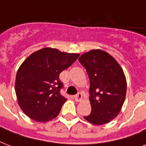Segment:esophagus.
<instances>
[{
  "label": "esophagus",
  "instance_id": "esophagus-1",
  "mask_svg": "<svg viewBox=\"0 0 146 146\" xmlns=\"http://www.w3.org/2000/svg\"><path fill=\"white\" fill-rule=\"evenodd\" d=\"M74 98H75V100L76 101V102H80L81 100L82 99V93H80V92H79L78 94H76L75 96H74Z\"/></svg>",
  "mask_w": 146,
  "mask_h": 146
}]
</instances>
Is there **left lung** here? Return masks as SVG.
I'll return each instance as SVG.
<instances>
[{"label":"left lung","mask_w":146,"mask_h":146,"mask_svg":"<svg viewBox=\"0 0 146 146\" xmlns=\"http://www.w3.org/2000/svg\"><path fill=\"white\" fill-rule=\"evenodd\" d=\"M90 81L92 111L84 118L95 125L109 123L117 116L124 102L127 81L122 68L108 53L92 50L79 58Z\"/></svg>","instance_id":"left-lung-1"}]
</instances>
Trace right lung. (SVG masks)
I'll use <instances>...</instances> for the list:
<instances>
[{
  "mask_svg": "<svg viewBox=\"0 0 146 146\" xmlns=\"http://www.w3.org/2000/svg\"><path fill=\"white\" fill-rule=\"evenodd\" d=\"M79 54H68L44 48L33 53L17 71L15 89L20 108L31 119L44 123L59 114L66 98L60 94L62 71L77 60Z\"/></svg>",
  "mask_w": 146,
  "mask_h": 146,
  "instance_id": "add662e5",
  "label": "right lung"
}]
</instances>
